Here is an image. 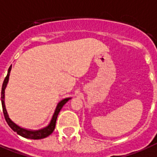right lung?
Masks as SVG:
<instances>
[{"instance_id": "1", "label": "right lung", "mask_w": 157, "mask_h": 157, "mask_svg": "<svg viewBox=\"0 0 157 157\" xmlns=\"http://www.w3.org/2000/svg\"><path fill=\"white\" fill-rule=\"evenodd\" d=\"M11 67H12V66L10 67V68H9L8 72H7V76H6V77L5 78V80H4L3 85H2V89H1V104H2V108H3L4 117L6 118V122H7V124H8L9 126L10 127L13 131L16 132L18 135H20V136L23 137V138L30 139H45V138L48 137L53 133V131L54 130V128H55L57 117H58V115H59L60 110L62 109V107H63V105L65 104L69 99H71V98H63V99H62L60 102H59V103H58L56 106V108L54 110V114H53L52 118L50 120V123L48 124V125H46V126L42 128V129H36L35 130V129H27V128H23V127L19 126L18 124H16L15 122H13V121L10 118L8 112H7V110H6V103H5V90H6V87H7V85H8Z\"/></svg>"}]
</instances>
